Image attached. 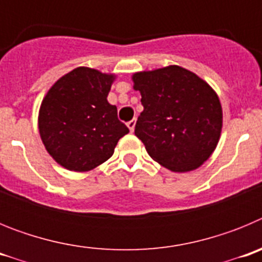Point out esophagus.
<instances>
[{
    "mask_svg": "<svg viewBox=\"0 0 262 262\" xmlns=\"http://www.w3.org/2000/svg\"><path fill=\"white\" fill-rule=\"evenodd\" d=\"M135 124H136V120H135V119L129 120L128 123H127V127H128L129 131H131V133H133L134 129H135Z\"/></svg>",
    "mask_w": 262,
    "mask_h": 262,
    "instance_id": "1",
    "label": "esophagus"
}]
</instances>
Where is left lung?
<instances>
[{"label":"left lung","instance_id":"obj_1","mask_svg":"<svg viewBox=\"0 0 262 262\" xmlns=\"http://www.w3.org/2000/svg\"><path fill=\"white\" fill-rule=\"evenodd\" d=\"M133 81L144 107L135 135L148 155L172 172L200 168L216 148L222 133L223 113L214 89L178 66L138 72Z\"/></svg>","mask_w":262,"mask_h":262}]
</instances>
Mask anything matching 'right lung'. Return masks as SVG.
Instances as JSON below:
<instances>
[{
	"mask_svg": "<svg viewBox=\"0 0 262 262\" xmlns=\"http://www.w3.org/2000/svg\"><path fill=\"white\" fill-rule=\"evenodd\" d=\"M114 75L78 67L52 85L39 110V134L52 159L73 172H88L114 154L129 133L107 102Z\"/></svg>",
	"mask_w": 262,
	"mask_h": 262,
	"instance_id": "1",
	"label": "right lung"
}]
</instances>
